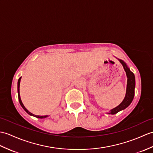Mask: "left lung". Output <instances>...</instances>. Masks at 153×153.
I'll return each instance as SVG.
<instances>
[{"mask_svg":"<svg viewBox=\"0 0 153 153\" xmlns=\"http://www.w3.org/2000/svg\"><path fill=\"white\" fill-rule=\"evenodd\" d=\"M117 59L121 63V65L123 66V68L126 72L127 77V85L125 97L124 98L123 102L118 106H117L116 108L111 109L109 113H107L108 114L111 115L116 114L117 113L119 112L120 111H122V110L128 107L134 99L135 94V87H136V79H135V76L134 73L131 72L126 64L123 60L119 59L118 58Z\"/></svg>","mask_w":153,"mask_h":153,"instance_id":"1","label":"left lung"}]
</instances>
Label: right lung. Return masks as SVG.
Here are the masks:
<instances>
[{"instance_id":"1","label":"right lung","mask_w":153,"mask_h":153,"mask_svg":"<svg viewBox=\"0 0 153 153\" xmlns=\"http://www.w3.org/2000/svg\"><path fill=\"white\" fill-rule=\"evenodd\" d=\"M21 77H19V79H18V82H17V93H18V98H19V103H20V105H21V107H22L23 108V109L25 111L28 115H30L31 116H33V117H36V118H39V119H44V118H46V117H48V115H44V116H40V115H36L34 114H33V113H30L28 110L25 107V105H23L22 101H21V97H20V94H19V86H20V81H21Z\"/></svg>"}]
</instances>
